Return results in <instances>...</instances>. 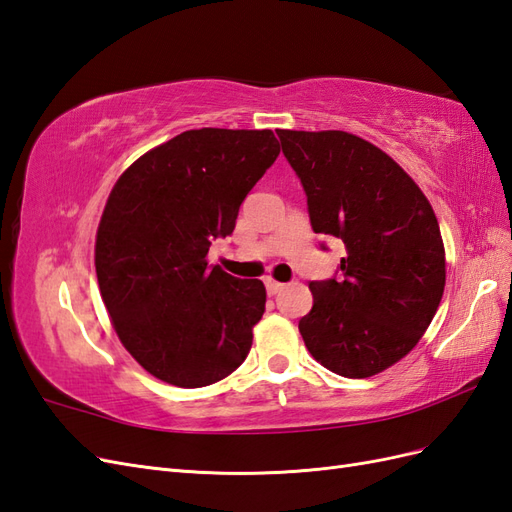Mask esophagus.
Segmentation results:
<instances>
[{
	"mask_svg": "<svg viewBox=\"0 0 512 512\" xmlns=\"http://www.w3.org/2000/svg\"><path fill=\"white\" fill-rule=\"evenodd\" d=\"M265 286H267V292H269V294H277V292H280V290L284 288L282 282H275V280H267Z\"/></svg>",
	"mask_w": 512,
	"mask_h": 512,
	"instance_id": "obj_1",
	"label": "esophagus"
}]
</instances>
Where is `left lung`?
Here are the masks:
<instances>
[{
    "instance_id": "left-lung-1",
    "label": "left lung",
    "mask_w": 512,
    "mask_h": 512,
    "mask_svg": "<svg viewBox=\"0 0 512 512\" xmlns=\"http://www.w3.org/2000/svg\"><path fill=\"white\" fill-rule=\"evenodd\" d=\"M314 232L342 239L339 275L309 282L307 350L344 378H369L418 344L442 301L444 243L429 200L382 149L342 132L277 130ZM324 247V245H322Z\"/></svg>"
}]
</instances>
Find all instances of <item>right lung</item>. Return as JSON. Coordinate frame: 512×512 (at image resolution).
I'll use <instances>...</instances> for the list:
<instances>
[{
	"label": "right lung",
	"instance_id": "right-lung-1",
	"mask_svg": "<svg viewBox=\"0 0 512 512\" xmlns=\"http://www.w3.org/2000/svg\"><path fill=\"white\" fill-rule=\"evenodd\" d=\"M280 156L271 130L200 128L147 151L106 200L96 237L102 301L121 344L162 382L198 389L232 374L265 314L260 280L207 262Z\"/></svg>",
	"mask_w": 512,
	"mask_h": 512
}]
</instances>
